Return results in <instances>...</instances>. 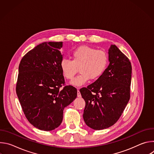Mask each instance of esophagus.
<instances>
[{
	"label": "esophagus",
	"instance_id": "esophagus-1",
	"mask_svg": "<svg viewBox=\"0 0 154 154\" xmlns=\"http://www.w3.org/2000/svg\"><path fill=\"white\" fill-rule=\"evenodd\" d=\"M77 97H81V94H80V93L79 89L77 90Z\"/></svg>",
	"mask_w": 154,
	"mask_h": 154
}]
</instances>
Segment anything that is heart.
Wrapping results in <instances>:
<instances>
[{"label": "heart", "mask_w": 154, "mask_h": 154, "mask_svg": "<svg viewBox=\"0 0 154 154\" xmlns=\"http://www.w3.org/2000/svg\"><path fill=\"white\" fill-rule=\"evenodd\" d=\"M71 59V61L63 59L60 69L64 78L72 80L79 68L81 74L71 82V84L75 86L84 85L90 79L99 78L108 64V56L105 51L88 46H82L73 51Z\"/></svg>", "instance_id": "obj_1"}]
</instances>
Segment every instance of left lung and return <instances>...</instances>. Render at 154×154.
Returning <instances> with one entry per match:
<instances>
[{"label":"left lung","mask_w":154,"mask_h":154,"mask_svg":"<svg viewBox=\"0 0 154 154\" xmlns=\"http://www.w3.org/2000/svg\"><path fill=\"white\" fill-rule=\"evenodd\" d=\"M109 64L104 73L93 83L80 90L85 101L83 118L94 130H102L115 124L129 101L131 65L116 45L108 49Z\"/></svg>","instance_id":"1"}]
</instances>
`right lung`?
<instances>
[{
	"mask_svg": "<svg viewBox=\"0 0 154 154\" xmlns=\"http://www.w3.org/2000/svg\"><path fill=\"white\" fill-rule=\"evenodd\" d=\"M63 42H45L22 58L16 91L28 121L36 128L51 131L61 123L64 108L77 97L72 86H65L60 69Z\"/></svg>",
	"mask_w": 154,
	"mask_h": 154,
	"instance_id": "obj_1",
	"label": "right lung"
}]
</instances>
